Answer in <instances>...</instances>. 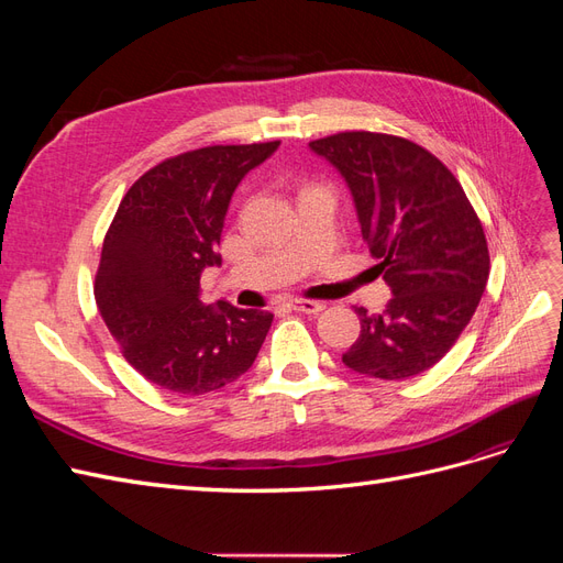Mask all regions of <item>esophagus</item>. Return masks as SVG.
Instances as JSON below:
<instances>
[{
  "mask_svg": "<svg viewBox=\"0 0 563 563\" xmlns=\"http://www.w3.org/2000/svg\"><path fill=\"white\" fill-rule=\"evenodd\" d=\"M291 308H294V310H298V312H302V314H319L323 308H327V305L319 302V300L296 298V300H291Z\"/></svg>",
  "mask_w": 563,
  "mask_h": 563,
  "instance_id": "esophagus-1",
  "label": "esophagus"
}]
</instances>
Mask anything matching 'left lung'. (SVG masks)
Returning <instances> with one entry per match:
<instances>
[{
  "label": "left lung",
  "mask_w": 563,
  "mask_h": 563,
  "mask_svg": "<svg viewBox=\"0 0 563 563\" xmlns=\"http://www.w3.org/2000/svg\"><path fill=\"white\" fill-rule=\"evenodd\" d=\"M345 178L362 236L391 300L356 308L362 333L343 364L380 380L432 368L465 331L488 282V244L463 185L432 152L389 133L343 131L312 141Z\"/></svg>",
  "instance_id": "left-lung-1"
}]
</instances>
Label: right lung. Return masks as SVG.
<instances>
[{
    "label": "right lung",
    "mask_w": 563,
    "mask_h": 563,
    "mask_svg": "<svg viewBox=\"0 0 563 563\" xmlns=\"http://www.w3.org/2000/svg\"><path fill=\"white\" fill-rule=\"evenodd\" d=\"M279 141L209 145L152 166L106 234L93 296L124 360L176 395H207L251 368L272 312L203 305L199 277L220 265L232 192Z\"/></svg>",
    "instance_id": "add662e5"
}]
</instances>
